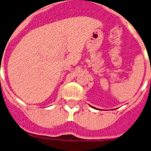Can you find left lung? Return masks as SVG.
Listing matches in <instances>:
<instances>
[{"label": "left lung", "mask_w": 151, "mask_h": 151, "mask_svg": "<svg viewBox=\"0 0 151 151\" xmlns=\"http://www.w3.org/2000/svg\"><path fill=\"white\" fill-rule=\"evenodd\" d=\"M90 106H91V105H90ZM91 106V107H92V108H94V109H97V108H95V107H94V106Z\"/></svg>", "instance_id": "8db88e82"}]
</instances>
